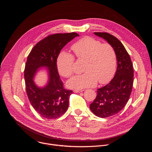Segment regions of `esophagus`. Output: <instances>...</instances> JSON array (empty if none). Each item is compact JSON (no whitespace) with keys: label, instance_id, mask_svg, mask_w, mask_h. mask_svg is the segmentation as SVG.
<instances>
[{"label":"esophagus","instance_id":"esophagus-1","mask_svg":"<svg viewBox=\"0 0 152 152\" xmlns=\"http://www.w3.org/2000/svg\"><path fill=\"white\" fill-rule=\"evenodd\" d=\"M82 91H83V90H74V92L75 93H81V92H82Z\"/></svg>","mask_w":152,"mask_h":152}]
</instances>
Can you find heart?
I'll return each instance as SVG.
<instances>
[{
	"instance_id": "heart-1",
	"label": "heart",
	"mask_w": 152,
	"mask_h": 152,
	"mask_svg": "<svg viewBox=\"0 0 152 152\" xmlns=\"http://www.w3.org/2000/svg\"><path fill=\"white\" fill-rule=\"evenodd\" d=\"M72 49L79 59H85V73L76 75L67 82L69 88L82 89L93 87L97 82L104 84L113 78L116 69L117 56L113 47L90 37H83L72 45ZM74 56L65 51L59 53L56 59L59 73L64 77L73 73Z\"/></svg>"
}]
</instances>
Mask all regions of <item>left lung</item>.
Returning a JSON list of instances; mask_svg holds the SVG:
<instances>
[{"label": "left lung", "mask_w": 152, "mask_h": 152, "mask_svg": "<svg viewBox=\"0 0 152 152\" xmlns=\"http://www.w3.org/2000/svg\"><path fill=\"white\" fill-rule=\"evenodd\" d=\"M94 34L111 45L117 56V68L114 78L103 87L97 89V96L90 106L96 116L106 118L119 113L127 103L132 90L134 70L129 55L116 37L106 32Z\"/></svg>", "instance_id": "left-lung-1"}]
</instances>
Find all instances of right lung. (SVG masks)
I'll return each mask as SVG.
<instances>
[{"instance_id": "right-lung-1", "label": "right lung", "mask_w": 152, "mask_h": 152, "mask_svg": "<svg viewBox=\"0 0 152 152\" xmlns=\"http://www.w3.org/2000/svg\"><path fill=\"white\" fill-rule=\"evenodd\" d=\"M78 36L75 32L49 35L38 42L28 56L24 71L26 93L31 105L42 117L56 118L68 109L73 91L64 88L56 59L61 49ZM41 68L47 69L48 80L44 87H38L34 78Z\"/></svg>"}]
</instances>
